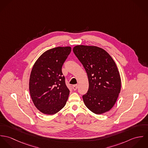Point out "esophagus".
Listing matches in <instances>:
<instances>
[{
  "instance_id": "34e87169",
  "label": "esophagus",
  "mask_w": 148,
  "mask_h": 148,
  "mask_svg": "<svg viewBox=\"0 0 148 148\" xmlns=\"http://www.w3.org/2000/svg\"><path fill=\"white\" fill-rule=\"evenodd\" d=\"M77 87H78L77 84L73 85L72 86V88H73V90H76L77 89Z\"/></svg>"
}]
</instances>
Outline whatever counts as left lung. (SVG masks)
Returning <instances> with one entry per match:
<instances>
[{
    "mask_svg": "<svg viewBox=\"0 0 148 148\" xmlns=\"http://www.w3.org/2000/svg\"><path fill=\"white\" fill-rule=\"evenodd\" d=\"M73 51L88 75L89 88L83 96L86 106L100 114L116 103L121 90V79L115 62L106 51L96 46L77 45Z\"/></svg>",
    "mask_w": 148,
    "mask_h": 148,
    "instance_id": "8db88e82",
    "label": "left lung"
}]
</instances>
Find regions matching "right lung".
<instances>
[{
  "instance_id": "right-lung-1",
  "label": "right lung",
  "mask_w": 148,
  "mask_h": 148,
  "mask_svg": "<svg viewBox=\"0 0 148 148\" xmlns=\"http://www.w3.org/2000/svg\"><path fill=\"white\" fill-rule=\"evenodd\" d=\"M71 51L70 47L47 51L37 60L30 75L29 88L35 106L46 114H54L65 105L69 90L62 66Z\"/></svg>"
}]
</instances>
